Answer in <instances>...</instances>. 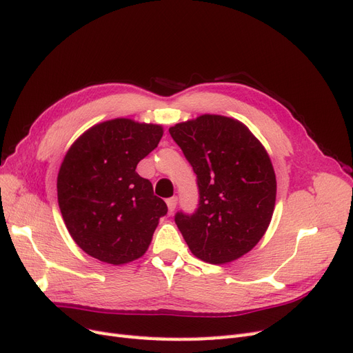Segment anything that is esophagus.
Segmentation results:
<instances>
[{
  "mask_svg": "<svg viewBox=\"0 0 353 353\" xmlns=\"http://www.w3.org/2000/svg\"><path fill=\"white\" fill-rule=\"evenodd\" d=\"M176 201H178V199L174 196V197H169L168 200H166V205H168V209H169V213H172L174 210H175V208H176Z\"/></svg>",
  "mask_w": 353,
  "mask_h": 353,
  "instance_id": "obj_1",
  "label": "esophagus"
}]
</instances>
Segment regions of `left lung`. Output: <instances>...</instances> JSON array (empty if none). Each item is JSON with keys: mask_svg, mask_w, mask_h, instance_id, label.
<instances>
[{"mask_svg": "<svg viewBox=\"0 0 353 353\" xmlns=\"http://www.w3.org/2000/svg\"><path fill=\"white\" fill-rule=\"evenodd\" d=\"M169 134L197 175L199 208L175 223L199 259L228 263L250 252L268 230L276 181L265 147L244 123L201 114Z\"/></svg>", "mask_w": 353, "mask_h": 353, "instance_id": "obj_1", "label": "left lung"}]
</instances>
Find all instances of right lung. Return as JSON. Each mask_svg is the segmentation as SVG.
<instances>
[{
    "label": "right lung",
    "instance_id": "1",
    "mask_svg": "<svg viewBox=\"0 0 353 353\" xmlns=\"http://www.w3.org/2000/svg\"><path fill=\"white\" fill-rule=\"evenodd\" d=\"M163 128L117 117L72 144L57 176V199L72 239L92 258L122 265L145 253L166 203L137 165L157 147Z\"/></svg>",
    "mask_w": 353,
    "mask_h": 353
}]
</instances>
